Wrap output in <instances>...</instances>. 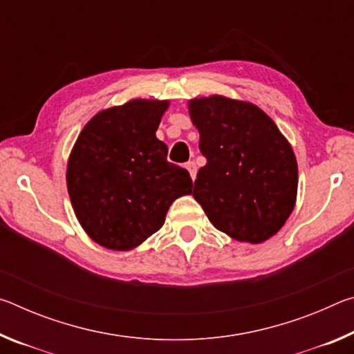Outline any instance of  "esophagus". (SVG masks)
<instances>
[{
    "label": "esophagus",
    "instance_id": "esophagus-1",
    "mask_svg": "<svg viewBox=\"0 0 354 354\" xmlns=\"http://www.w3.org/2000/svg\"><path fill=\"white\" fill-rule=\"evenodd\" d=\"M185 169L189 170L192 179H195V176H196V164L194 162V160H189V162L185 164Z\"/></svg>",
    "mask_w": 354,
    "mask_h": 354
}]
</instances>
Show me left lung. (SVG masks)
Returning a JSON list of instances; mask_svg holds the SVG:
<instances>
[{
  "mask_svg": "<svg viewBox=\"0 0 354 354\" xmlns=\"http://www.w3.org/2000/svg\"><path fill=\"white\" fill-rule=\"evenodd\" d=\"M189 112L207 160L194 198L211 223L241 242L277 234L297 200L298 167L289 142L251 103L214 95L192 100Z\"/></svg>",
  "mask_w": 354,
  "mask_h": 354,
  "instance_id": "8db88e82",
  "label": "left lung"
}]
</instances>
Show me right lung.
Returning a JSON list of instances; mask_svg holds the SVG:
<instances>
[{
  "mask_svg": "<svg viewBox=\"0 0 354 354\" xmlns=\"http://www.w3.org/2000/svg\"><path fill=\"white\" fill-rule=\"evenodd\" d=\"M169 101L133 100L95 115L81 131L67 165V187L81 226L111 250H131L154 234L192 178L167 160L156 137Z\"/></svg>",
  "mask_w": 354,
  "mask_h": 354,
  "instance_id": "add662e5",
  "label": "right lung"
}]
</instances>
